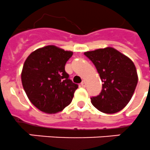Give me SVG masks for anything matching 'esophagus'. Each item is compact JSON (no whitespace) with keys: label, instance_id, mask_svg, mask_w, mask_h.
<instances>
[{"label":"esophagus","instance_id":"esophagus-1","mask_svg":"<svg viewBox=\"0 0 150 150\" xmlns=\"http://www.w3.org/2000/svg\"><path fill=\"white\" fill-rule=\"evenodd\" d=\"M81 86H82L83 88H85L86 86V81H85V80H83V81H81Z\"/></svg>","mask_w":150,"mask_h":150}]
</instances>
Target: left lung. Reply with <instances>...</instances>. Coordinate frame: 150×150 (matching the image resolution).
<instances>
[{"label": "left lung", "mask_w": 150, "mask_h": 150, "mask_svg": "<svg viewBox=\"0 0 150 150\" xmlns=\"http://www.w3.org/2000/svg\"><path fill=\"white\" fill-rule=\"evenodd\" d=\"M103 84L102 92L91 98V102L102 112L112 114L121 111L129 103L138 82L134 63L115 48L107 47L86 52Z\"/></svg>", "instance_id": "1"}]
</instances>
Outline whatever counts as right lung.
Instances as JSON below:
<instances>
[{"mask_svg": "<svg viewBox=\"0 0 150 150\" xmlns=\"http://www.w3.org/2000/svg\"><path fill=\"white\" fill-rule=\"evenodd\" d=\"M72 52L47 45L31 52L24 62L21 82L29 100L45 113H57L71 103L79 86L64 70Z\"/></svg>", "mask_w": 150, "mask_h": 150, "instance_id": "obj_1", "label": "right lung"}]
</instances>
